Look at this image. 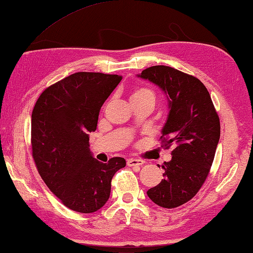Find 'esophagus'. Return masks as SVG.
<instances>
[{
    "mask_svg": "<svg viewBox=\"0 0 253 253\" xmlns=\"http://www.w3.org/2000/svg\"><path fill=\"white\" fill-rule=\"evenodd\" d=\"M144 160L141 159H135V158H130L127 160V165L129 167H139L141 165H144Z\"/></svg>",
    "mask_w": 253,
    "mask_h": 253,
    "instance_id": "esophagus-1",
    "label": "esophagus"
}]
</instances>
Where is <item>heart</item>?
<instances>
[{
    "mask_svg": "<svg viewBox=\"0 0 253 253\" xmlns=\"http://www.w3.org/2000/svg\"><path fill=\"white\" fill-rule=\"evenodd\" d=\"M140 97H148L155 100V95L151 90L146 88H137L132 91L130 98H140Z\"/></svg>",
    "mask_w": 253,
    "mask_h": 253,
    "instance_id": "1",
    "label": "heart"
}]
</instances>
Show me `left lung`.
Segmentation results:
<instances>
[{
  "mask_svg": "<svg viewBox=\"0 0 253 253\" xmlns=\"http://www.w3.org/2000/svg\"><path fill=\"white\" fill-rule=\"evenodd\" d=\"M137 77L159 87L167 98L168 115L162 129L164 147L174 145L165 162L164 179L147 191L163 208H176L198 192L208 176L220 139V122L206 86L172 67L146 68Z\"/></svg>",
  "mask_w": 253,
  "mask_h": 253,
  "instance_id": "obj_1",
  "label": "left lung"
}]
</instances>
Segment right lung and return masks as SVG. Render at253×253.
<instances>
[{
    "label": "right lung",
    "mask_w": 253,
    "mask_h": 253,
    "mask_svg": "<svg viewBox=\"0 0 253 253\" xmlns=\"http://www.w3.org/2000/svg\"><path fill=\"white\" fill-rule=\"evenodd\" d=\"M122 76L79 72L45 89L32 113V151L41 177L67 208L95 212L107 203L111 182L126 166L122 157L103 164L89 149L99 109Z\"/></svg>",
    "instance_id": "right-lung-1"
}]
</instances>
